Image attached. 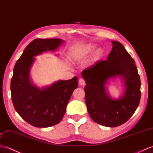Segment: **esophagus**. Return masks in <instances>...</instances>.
<instances>
[{
  "label": "esophagus",
  "mask_w": 153,
  "mask_h": 153,
  "mask_svg": "<svg viewBox=\"0 0 153 153\" xmlns=\"http://www.w3.org/2000/svg\"><path fill=\"white\" fill-rule=\"evenodd\" d=\"M79 83L80 85L84 86L85 85V81L84 79H83V78H80L79 81Z\"/></svg>",
  "instance_id": "1"
}]
</instances>
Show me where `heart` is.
I'll return each mask as SVG.
<instances>
[{
	"mask_svg": "<svg viewBox=\"0 0 153 153\" xmlns=\"http://www.w3.org/2000/svg\"><path fill=\"white\" fill-rule=\"evenodd\" d=\"M96 45L92 43L89 44H86L83 45H81L76 47L71 52V58L74 60H78L83 59L85 57H87L90 53H91L94 49L96 48ZM104 55V50L103 48H97L96 52H94L93 56V61H97L99 60Z\"/></svg>",
	"mask_w": 153,
	"mask_h": 153,
	"instance_id": "heart-1",
	"label": "heart"
}]
</instances>
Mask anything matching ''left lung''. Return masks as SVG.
<instances>
[{"mask_svg":"<svg viewBox=\"0 0 153 153\" xmlns=\"http://www.w3.org/2000/svg\"><path fill=\"white\" fill-rule=\"evenodd\" d=\"M112 48L107 60L97 61L84 70L81 76L85 87V103L90 116L96 123L108 127L125 123L138 107L141 82L135 61L125 47L112 41ZM116 76L123 80L125 87L123 96L112 99L106 85Z\"/></svg>","mask_w":153,"mask_h":153,"instance_id":"left-lung-1","label":"left lung"}]
</instances>
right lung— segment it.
Returning <instances> with one entry per match:
<instances>
[{
    "mask_svg": "<svg viewBox=\"0 0 153 153\" xmlns=\"http://www.w3.org/2000/svg\"><path fill=\"white\" fill-rule=\"evenodd\" d=\"M63 42L60 39H35L26 47L14 66L10 86L14 108L23 120L36 127H49L59 123L72 92L78 87L76 76L42 88L36 87L30 79L34 57L57 50Z\"/></svg>",
    "mask_w": 153,
    "mask_h": 153,
    "instance_id": "1",
    "label": "right lung"
}]
</instances>
